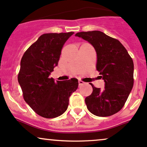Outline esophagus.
Wrapping results in <instances>:
<instances>
[{"instance_id":"1","label":"esophagus","mask_w":147,"mask_h":147,"mask_svg":"<svg viewBox=\"0 0 147 147\" xmlns=\"http://www.w3.org/2000/svg\"><path fill=\"white\" fill-rule=\"evenodd\" d=\"M78 82H79V86H82V85H83L84 84V82L82 81V80H79Z\"/></svg>"}]
</instances>
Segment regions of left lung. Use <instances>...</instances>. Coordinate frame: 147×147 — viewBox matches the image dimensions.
Instances as JSON below:
<instances>
[{
	"instance_id": "8db88e82",
	"label": "left lung",
	"mask_w": 147,
	"mask_h": 147,
	"mask_svg": "<svg viewBox=\"0 0 147 147\" xmlns=\"http://www.w3.org/2000/svg\"><path fill=\"white\" fill-rule=\"evenodd\" d=\"M75 35L93 45L97 54L96 69L105 82L103 90L91 84L93 92L85 98L87 109L98 117L112 116L122 109L133 88V59L118 40L102 32H80Z\"/></svg>"
}]
</instances>
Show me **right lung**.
<instances>
[{"mask_svg":"<svg viewBox=\"0 0 147 147\" xmlns=\"http://www.w3.org/2000/svg\"><path fill=\"white\" fill-rule=\"evenodd\" d=\"M73 33L42 35L29 47L21 60L18 82L24 100L44 118H56L63 114L69 105V98L78 87L76 78L54 82L49 77L58 65L63 47Z\"/></svg>","mask_w":147,"mask_h":147,"instance_id":"add662e5","label":"right lung"}]
</instances>
